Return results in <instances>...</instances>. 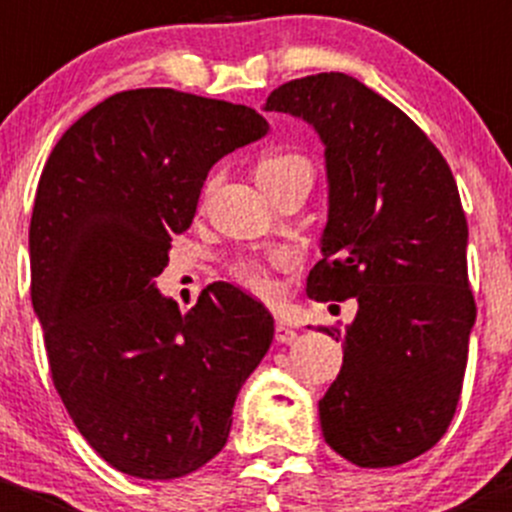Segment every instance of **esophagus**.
<instances>
[{
	"label": "esophagus",
	"instance_id": "esophagus-1",
	"mask_svg": "<svg viewBox=\"0 0 512 512\" xmlns=\"http://www.w3.org/2000/svg\"><path fill=\"white\" fill-rule=\"evenodd\" d=\"M275 339L280 344H292L294 339H297V332H294V329L289 327V324L280 322V319H277V322H275Z\"/></svg>",
	"mask_w": 512,
	"mask_h": 512
}]
</instances>
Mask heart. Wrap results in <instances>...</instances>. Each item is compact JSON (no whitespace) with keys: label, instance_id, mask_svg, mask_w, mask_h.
<instances>
[{"label":"heart","instance_id":"1","mask_svg":"<svg viewBox=\"0 0 512 512\" xmlns=\"http://www.w3.org/2000/svg\"><path fill=\"white\" fill-rule=\"evenodd\" d=\"M289 173H309V163L297 153L277 151L270 153L260 160L257 165V180L260 183H272V180L285 178ZM294 255L289 250H277L270 260H260V257H242L232 265V277L240 282L242 287L252 289L262 297H275L277 280L272 277V267H287L292 265Z\"/></svg>","mask_w":512,"mask_h":512}]
</instances>
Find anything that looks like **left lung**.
<instances>
[{
    "label": "left lung",
    "mask_w": 512,
    "mask_h": 512,
    "mask_svg": "<svg viewBox=\"0 0 512 512\" xmlns=\"http://www.w3.org/2000/svg\"><path fill=\"white\" fill-rule=\"evenodd\" d=\"M265 111L302 118L324 146L327 225L307 294L356 299L344 334L324 329L344 344L319 401L324 441L361 468L401 466L446 433L476 324L456 180L426 133L354 76L287 81Z\"/></svg>",
    "instance_id": "left-lung-1"
}]
</instances>
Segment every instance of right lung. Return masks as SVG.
<instances>
[{"instance_id":"obj_1","label":"right lung","mask_w":512,"mask_h":512,"mask_svg":"<svg viewBox=\"0 0 512 512\" xmlns=\"http://www.w3.org/2000/svg\"><path fill=\"white\" fill-rule=\"evenodd\" d=\"M267 131L240 103L121 91L84 113L41 170L34 314L66 411L116 471L170 480L218 456L240 386L270 349L275 319L240 287L213 282L188 314L156 287L210 168Z\"/></svg>"}]
</instances>
